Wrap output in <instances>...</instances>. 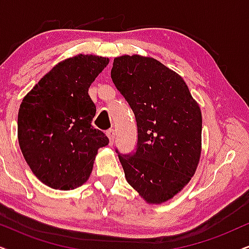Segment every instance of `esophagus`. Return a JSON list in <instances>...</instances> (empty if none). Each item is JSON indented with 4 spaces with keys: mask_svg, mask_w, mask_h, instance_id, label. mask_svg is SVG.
I'll list each match as a JSON object with an SVG mask.
<instances>
[{
    "mask_svg": "<svg viewBox=\"0 0 249 249\" xmlns=\"http://www.w3.org/2000/svg\"><path fill=\"white\" fill-rule=\"evenodd\" d=\"M107 135H108V138H109L110 144L114 143V141H115V131H114V130H111V128H110V130L107 131Z\"/></svg>",
    "mask_w": 249,
    "mask_h": 249,
    "instance_id": "1",
    "label": "esophagus"
}]
</instances>
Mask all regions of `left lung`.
<instances>
[{"mask_svg": "<svg viewBox=\"0 0 249 249\" xmlns=\"http://www.w3.org/2000/svg\"><path fill=\"white\" fill-rule=\"evenodd\" d=\"M111 79L133 110L134 153L118 159L128 184L148 203H163L195 174L201 155L202 115L182 78L155 58L116 57Z\"/></svg>", "mask_w": 249, "mask_h": 249, "instance_id": "obj_1", "label": "left lung"}]
</instances>
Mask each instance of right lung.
Instances as JSON below:
<instances>
[{"label": "right lung", "instance_id": "add662e5", "mask_svg": "<svg viewBox=\"0 0 249 249\" xmlns=\"http://www.w3.org/2000/svg\"><path fill=\"white\" fill-rule=\"evenodd\" d=\"M109 58L79 54L59 62L23 99L18 142L36 178L55 190L79 187L89 178L99 148L109 143L92 126L96 107L88 88Z\"/></svg>", "mask_w": 249, "mask_h": 249}]
</instances>
